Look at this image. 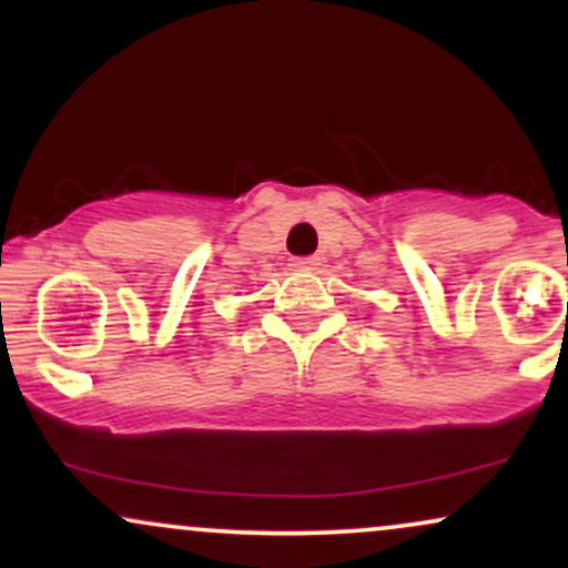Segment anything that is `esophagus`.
<instances>
[{
    "instance_id": "obj_1",
    "label": "esophagus",
    "mask_w": 568,
    "mask_h": 568,
    "mask_svg": "<svg viewBox=\"0 0 568 568\" xmlns=\"http://www.w3.org/2000/svg\"><path fill=\"white\" fill-rule=\"evenodd\" d=\"M291 266L296 272H312L317 266V258H310V256H306V258H293Z\"/></svg>"
}]
</instances>
